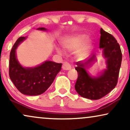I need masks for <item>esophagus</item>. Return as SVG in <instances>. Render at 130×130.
<instances>
[{
    "instance_id": "34e87169",
    "label": "esophagus",
    "mask_w": 130,
    "mask_h": 130,
    "mask_svg": "<svg viewBox=\"0 0 130 130\" xmlns=\"http://www.w3.org/2000/svg\"><path fill=\"white\" fill-rule=\"evenodd\" d=\"M71 65L67 62H64L62 65V69L64 70H69L71 69Z\"/></svg>"
}]
</instances>
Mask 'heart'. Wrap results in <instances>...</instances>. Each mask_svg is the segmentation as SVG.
Returning <instances> with one entry per match:
<instances>
[{"instance_id":"b5f03b06","label":"heart","mask_w":130,"mask_h":130,"mask_svg":"<svg viewBox=\"0 0 130 130\" xmlns=\"http://www.w3.org/2000/svg\"><path fill=\"white\" fill-rule=\"evenodd\" d=\"M87 39V36L85 34H80L78 35L77 36L73 37L71 39L68 40L65 43V46L68 49H73L76 47H79L80 45H82L83 43L85 42L86 39ZM88 45V43L86 45L85 48L84 49H86L87 48V46ZM59 52H60V50H58Z\"/></svg>"}]
</instances>
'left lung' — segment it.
<instances>
[{"mask_svg":"<svg viewBox=\"0 0 130 130\" xmlns=\"http://www.w3.org/2000/svg\"><path fill=\"white\" fill-rule=\"evenodd\" d=\"M99 47L104 48V55L107 58V68L98 77H91L85 69L87 62L92 60L94 56L87 62H76L78 77L75 90L83 98L98 100L108 94L118 84L122 54L120 45L113 36L101 28Z\"/></svg>","mask_w":130,"mask_h":130,"instance_id":"left-lung-1","label":"left lung"}]
</instances>
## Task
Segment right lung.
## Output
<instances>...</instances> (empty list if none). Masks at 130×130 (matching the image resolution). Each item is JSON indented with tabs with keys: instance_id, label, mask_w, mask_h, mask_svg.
Wrapping results in <instances>:
<instances>
[{
	"instance_id": "obj_1",
	"label": "right lung",
	"mask_w": 130,
	"mask_h": 130,
	"mask_svg": "<svg viewBox=\"0 0 130 130\" xmlns=\"http://www.w3.org/2000/svg\"><path fill=\"white\" fill-rule=\"evenodd\" d=\"M38 29L46 30L45 28ZM26 37H20L12 46L9 62V76L11 80L21 93L37 96L43 93L52 84L56 75L60 71L62 63L46 61L34 68H23L15 56V50Z\"/></svg>"
}]
</instances>
